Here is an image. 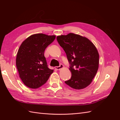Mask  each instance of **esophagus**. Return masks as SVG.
Returning a JSON list of instances; mask_svg holds the SVG:
<instances>
[{
	"instance_id": "34e87169",
	"label": "esophagus",
	"mask_w": 120,
	"mask_h": 120,
	"mask_svg": "<svg viewBox=\"0 0 120 120\" xmlns=\"http://www.w3.org/2000/svg\"><path fill=\"white\" fill-rule=\"evenodd\" d=\"M64 68V65H63L62 64H60V66L59 67H56L55 68L56 69V70H60V69H61V68Z\"/></svg>"
}]
</instances>
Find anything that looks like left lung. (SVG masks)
<instances>
[{
  "label": "left lung",
  "instance_id": "left-lung-1",
  "mask_svg": "<svg viewBox=\"0 0 120 120\" xmlns=\"http://www.w3.org/2000/svg\"><path fill=\"white\" fill-rule=\"evenodd\" d=\"M57 42L67 54L71 77L65 82L75 90L86 88L92 82L99 64V54L88 38L70 33L57 36Z\"/></svg>",
  "mask_w": 120,
  "mask_h": 120
}]
</instances>
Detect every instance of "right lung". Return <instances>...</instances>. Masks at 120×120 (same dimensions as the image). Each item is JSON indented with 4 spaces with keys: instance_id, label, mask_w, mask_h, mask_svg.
Here are the masks:
<instances>
[{
    "instance_id": "right-lung-1",
    "label": "right lung",
    "mask_w": 120,
    "mask_h": 120,
    "mask_svg": "<svg viewBox=\"0 0 120 120\" xmlns=\"http://www.w3.org/2000/svg\"><path fill=\"white\" fill-rule=\"evenodd\" d=\"M56 37L54 35L34 34L21 44L16 55V65L21 81L28 88H39L53 72V70L48 67L44 52Z\"/></svg>"
}]
</instances>
